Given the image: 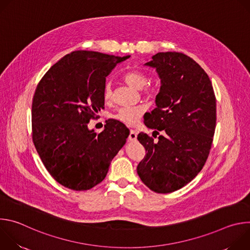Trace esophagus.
<instances>
[{
	"instance_id": "esophagus-1",
	"label": "esophagus",
	"mask_w": 250,
	"mask_h": 250,
	"mask_svg": "<svg viewBox=\"0 0 250 250\" xmlns=\"http://www.w3.org/2000/svg\"><path fill=\"white\" fill-rule=\"evenodd\" d=\"M137 138V131L134 129H130L129 135H128V140L129 141H135Z\"/></svg>"
}]
</instances>
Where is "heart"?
<instances>
[{
	"label": "heart",
	"mask_w": 250,
	"mask_h": 250,
	"mask_svg": "<svg viewBox=\"0 0 250 250\" xmlns=\"http://www.w3.org/2000/svg\"><path fill=\"white\" fill-rule=\"evenodd\" d=\"M123 79L127 85L131 86L132 88H134L136 90H141L147 83L146 75L144 72H141V71H138V70L128 71V72H126L124 75ZM151 92L152 91L148 88L146 90V94H151ZM103 99L105 103H108L112 100V90H111V86L109 84L104 85V87ZM145 112H146V106L141 105V104L133 105V106H124V108L119 109L117 111V113L112 116V118L119 122H122L125 125H132L137 123L139 118Z\"/></svg>",
	"instance_id": "obj_1"
}]
</instances>
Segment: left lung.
Masks as SVG:
<instances>
[{
    "mask_svg": "<svg viewBox=\"0 0 250 250\" xmlns=\"http://www.w3.org/2000/svg\"><path fill=\"white\" fill-rule=\"evenodd\" d=\"M145 65L156 69L161 82L156 108L145 115V124L164 133L157 141L144 132L137 135L146 150L137 174L150 190L167 194L191 182L208 159L216 128V96L205 70L183 53L158 52Z\"/></svg>",
    "mask_w": 250,
    "mask_h": 250,
    "instance_id": "left-lung-1",
    "label": "left lung"
}]
</instances>
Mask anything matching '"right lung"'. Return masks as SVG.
Wrapping results in <instances>:
<instances>
[{"label":"right lung","instance_id":"add662e5","mask_svg":"<svg viewBox=\"0 0 250 250\" xmlns=\"http://www.w3.org/2000/svg\"><path fill=\"white\" fill-rule=\"evenodd\" d=\"M129 57L73 51L52 65L35 89L32 141L46 170L62 186L75 191L95 187L125 146L129 130L123 123L109 120L100 133L88 124L104 109L105 77Z\"/></svg>","mask_w":250,"mask_h":250}]
</instances>
